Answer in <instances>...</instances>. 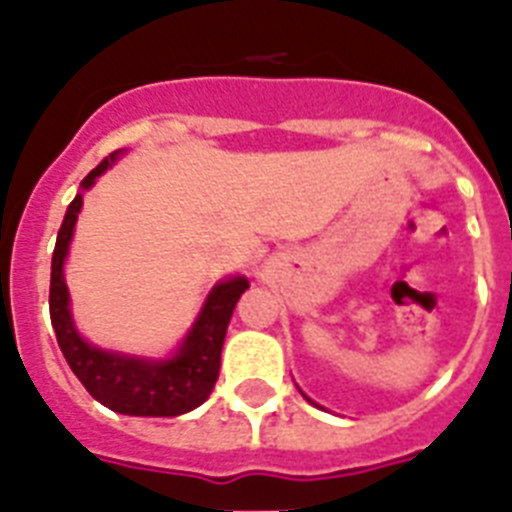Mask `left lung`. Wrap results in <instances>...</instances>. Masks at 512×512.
<instances>
[{"label":"left lung","instance_id":"obj_1","mask_svg":"<svg viewBox=\"0 0 512 512\" xmlns=\"http://www.w3.org/2000/svg\"><path fill=\"white\" fill-rule=\"evenodd\" d=\"M304 395V393H302ZM304 398H307V395H304ZM307 401H309V398H307ZM309 403H312V401H309Z\"/></svg>","mask_w":512,"mask_h":512}]
</instances>
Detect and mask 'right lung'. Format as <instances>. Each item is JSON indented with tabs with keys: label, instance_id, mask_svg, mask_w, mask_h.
Instances as JSON below:
<instances>
[{
	"label": "right lung",
	"instance_id": "1",
	"mask_svg": "<svg viewBox=\"0 0 512 512\" xmlns=\"http://www.w3.org/2000/svg\"><path fill=\"white\" fill-rule=\"evenodd\" d=\"M117 158L119 153H111L85 176L80 182V192L64 213L57 247L51 257V325L57 333L59 349L77 380L83 382L85 390L106 409L127 416L187 414L208 401V395L213 393L218 369H221L226 328H229L239 296L249 289V281L244 276L218 281L205 296L200 315L182 338L179 349L166 359H145V356L122 354V351L98 349L85 341L72 320L70 291L64 281V260H67L72 234H75L77 213L83 208V192L90 190L98 176L117 163Z\"/></svg>",
	"mask_w": 512,
	"mask_h": 512
}]
</instances>
